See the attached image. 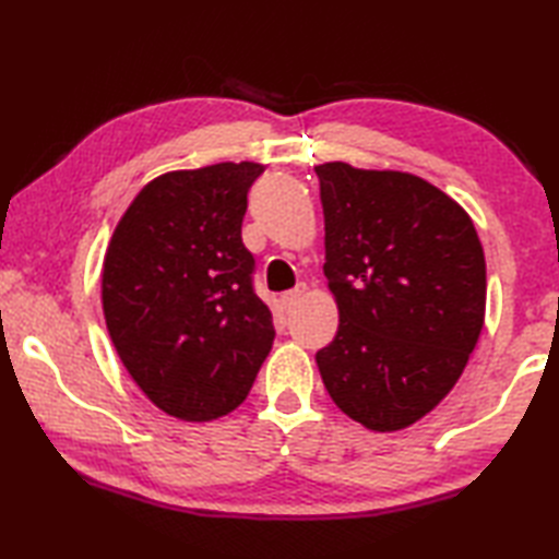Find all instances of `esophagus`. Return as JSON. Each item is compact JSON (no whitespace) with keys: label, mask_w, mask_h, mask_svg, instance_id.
Instances as JSON below:
<instances>
[{"label":"esophagus","mask_w":559,"mask_h":559,"mask_svg":"<svg viewBox=\"0 0 559 559\" xmlns=\"http://www.w3.org/2000/svg\"><path fill=\"white\" fill-rule=\"evenodd\" d=\"M305 293H307V286H305V283H300V286H295L293 290L281 295V302H283V307H286V312H293L295 307H298V305L302 302Z\"/></svg>","instance_id":"34e87169"}]
</instances>
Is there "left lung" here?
Masks as SVG:
<instances>
[{
    "label": "left lung",
    "mask_w": 559,
    "mask_h": 559,
    "mask_svg": "<svg viewBox=\"0 0 559 559\" xmlns=\"http://www.w3.org/2000/svg\"><path fill=\"white\" fill-rule=\"evenodd\" d=\"M338 331L317 353L336 406L367 430L420 420L463 372L485 319V254L442 189L396 170L314 168Z\"/></svg>",
    "instance_id": "obj_1"
}]
</instances>
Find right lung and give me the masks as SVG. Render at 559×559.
<instances>
[{
    "instance_id": "add662e5",
    "label": "right lung",
    "mask_w": 559,
    "mask_h": 559,
    "mask_svg": "<svg viewBox=\"0 0 559 559\" xmlns=\"http://www.w3.org/2000/svg\"><path fill=\"white\" fill-rule=\"evenodd\" d=\"M259 163H218L148 182L117 223L103 312L139 389L180 420H213L247 399L273 336L242 242Z\"/></svg>"
}]
</instances>
